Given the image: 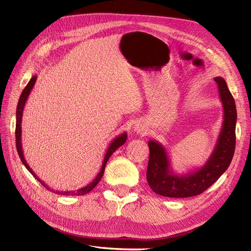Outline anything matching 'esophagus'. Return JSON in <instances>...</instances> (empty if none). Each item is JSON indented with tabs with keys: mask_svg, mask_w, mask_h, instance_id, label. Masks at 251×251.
<instances>
[{
	"mask_svg": "<svg viewBox=\"0 0 251 251\" xmlns=\"http://www.w3.org/2000/svg\"><path fill=\"white\" fill-rule=\"evenodd\" d=\"M133 129H134L135 132H138V133H146V128L142 123L135 124L134 127H133Z\"/></svg>",
	"mask_w": 251,
	"mask_h": 251,
	"instance_id": "obj_1",
	"label": "esophagus"
}]
</instances>
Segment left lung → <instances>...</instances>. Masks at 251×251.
<instances>
[{"label":"left lung","instance_id":"1","mask_svg":"<svg viewBox=\"0 0 251 251\" xmlns=\"http://www.w3.org/2000/svg\"><path fill=\"white\" fill-rule=\"evenodd\" d=\"M224 110V120L217 144L209 159L202 167L188 174L177 175L170 165L166 148L157 141L150 140L147 182L155 193L168 198H189L200 195L223 175L231 163L235 148L237 108L233 97L223 77H214Z\"/></svg>","mask_w":251,"mask_h":251}]
</instances>
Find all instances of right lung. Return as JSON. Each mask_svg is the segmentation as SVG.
<instances>
[{
	"mask_svg": "<svg viewBox=\"0 0 251 251\" xmlns=\"http://www.w3.org/2000/svg\"><path fill=\"white\" fill-rule=\"evenodd\" d=\"M35 81H37V75H33L30 81L28 82L27 86L24 88V90L22 91V94H21V97L19 99V103H18V106H17V125H16V143H17V150H18V153H19V156L21 157V161H22L23 165L28 169V171L37 178V180L44 186V187L48 190H51L53 191L54 193H56V195H62V196H84L86 195V193H88L89 191H91L92 189H94L97 184L100 182V180H101L103 175H104V170H105V166H106V163L107 161L109 160V157L111 156V154L116 151V150L124 144V143L126 142V139H127V133L124 132L120 134L119 137H117L116 139H113L111 141V143L109 144L108 148H107V151L105 153V156H104V161H103V164H102V167H101V171L98 174V176H96V178L94 181H92L91 183H89L87 186H85V187H82L80 189L77 190H70V191H54L53 189H50V187H48V185H46L44 182H43L42 180H40V177L37 176V175H35L32 169L29 167V165H28L25 157H24V153H23V148H22V127H21V125H22V117H23V110H24V106L26 104V101L28 99V96H29L31 89L33 88V86L35 84Z\"/></svg>",
	"mask_w": 251,
	"mask_h": 251,
	"instance_id": "1",
	"label": "right lung"
}]
</instances>
